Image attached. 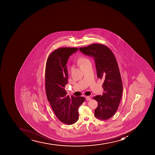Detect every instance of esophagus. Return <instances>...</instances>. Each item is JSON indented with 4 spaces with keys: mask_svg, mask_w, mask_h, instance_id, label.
Wrapping results in <instances>:
<instances>
[{
    "mask_svg": "<svg viewBox=\"0 0 155 155\" xmlns=\"http://www.w3.org/2000/svg\"><path fill=\"white\" fill-rule=\"evenodd\" d=\"M86 100L87 101L91 100V97H90V96H86Z\"/></svg>",
    "mask_w": 155,
    "mask_h": 155,
    "instance_id": "esophagus-1",
    "label": "esophagus"
}]
</instances>
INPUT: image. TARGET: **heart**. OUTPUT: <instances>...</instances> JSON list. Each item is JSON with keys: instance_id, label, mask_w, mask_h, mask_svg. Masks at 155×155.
I'll use <instances>...</instances> for the list:
<instances>
[{"instance_id": "heart-1", "label": "heart", "mask_w": 155, "mask_h": 155, "mask_svg": "<svg viewBox=\"0 0 155 155\" xmlns=\"http://www.w3.org/2000/svg\"><path fill=\"white\" fill-rule=\"evenodd\" d=\"M89 62H90V60L88 58H87L85 56H81L78 59V61H77L78 64L81 67L86 64V63H88ZM71 68H70V70H71Z\"/></svg>"}]
</instances>
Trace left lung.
Instances as JSON below:
<instances>
[{
    "mask_svg": "<svg viewBox=\"0 0 155 155\" xmlns=\"http://www.w3.org/2000/svg\"><path fill=\"white\" fill-rule=\"evenodd\" d=\"M84 54L95 59L97 78L104 80L103 95L93 97L98 103L95 116L101 120L111 118L117 110L123 91L122 80L117 59L111 50L102 44L80 48Z\"/></svg>",
    "mask_w": 155,
    "mask_h": 155,
    "instance_id": "8db88e82",
    "label": "left lung"
}]
</instances>
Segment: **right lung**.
Here are the masks:
<instances>
[{
  "label": "right lung",
  "mask_w": 155,
  "mask_h": 155,
  "mask_svg": "<svg viewBox=\"0 0 155 155\" xmlns=\"http://www.w3.org/2000/svg\"><path fill=\"white\" fill-rule=\"evenodd\" d=\"M78 48H61L51 52L47 59L45 89L47 99L61 122L73 124L79 118L78 108L85 101L82 97L67 96L65 86L68 83L67 60Z\"/></svg>",
  "instance_id": "obj_1"
}]
</instances>
